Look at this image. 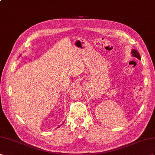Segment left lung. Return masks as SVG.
Wrapping results in <instances>:
<instances>
[{
	"label": "left lung",
	"instance_id": "8db88e82",
	"mask_svg": "<svg viewBox=\"0 0 155 155\" xmlns=\"http://www.w3.org/2000/svg\"><path fill=\"white\" fill-rule=\"evenodd\" d=\"M132 56H134V57H136V58H138V59H139V60H140L141 58H140V54H139V52L137 51L136 50H134V49H133L132 51Z\"/></svg>",
	"mask_w": 155,
	"mask_h": 155
}]
</instances>
